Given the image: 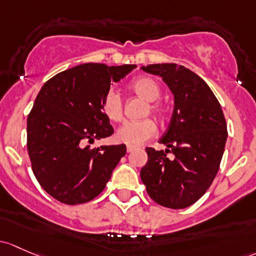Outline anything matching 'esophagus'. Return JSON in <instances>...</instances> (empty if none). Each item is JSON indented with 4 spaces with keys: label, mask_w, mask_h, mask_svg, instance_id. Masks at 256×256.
Segmentation results:
<instances>
[{
    "label": "esophagus",
    "mask_w": 256,
    "mask_h": 256,
    "mask_svg": "<svg viewBox=\"0 0 256 256\" xmlns=\"http://www.w3.org/2000/svg\"><path fill=\"white\" fill-rule=\"evenodd\" d=\"M136 150V147H134V146H128L126 147V150H128V153H131V152H134V150Z\"/></svg>",
    "instance_id": "34e87169"
}]
</instances>
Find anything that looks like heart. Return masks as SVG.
<instances>
[{
    "instance_id": "obj_1",
    "label": "heart",
    "mask_w": 256,
    "mask_h": 256,
    "mask_svg": "<svg viewBox=\"0 0 256 256\" xmlns=\"http://www.w3.org/2000/svg\"><path fill=\"white\" fill-rule=\"evenodd\" d=\"M130 87L137 96H142L147 102H156L160 96V86L150 77H140L131 83ZM102 109L109 120L120 121L122 119V99H121L120 93L110 90L104 96ZM150 109L157 112L158 106H150ZM156 134H157V125L150 119L126 121L118 128L115 138L120 144H128V146H140L154 137Z\"/></svg>"
}]
</instances>
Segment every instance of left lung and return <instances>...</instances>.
Masks as SVG:
<instances>
[{"instance_id": "1", "label": "left lung", "mask_w": 256, "mask_h": 256, "mask_svg": "<svg viewBox=\"0 0 256 256\" xmlns=\"http://www.w3.org/2000/svg\"><path fill=\"white\" fill-rule=\"evenodd\" d=\"M141 68L162 77L173 94L174 108L160 140L166 150L147 147L148 160L140 176L153 201L168 208H185L206 192L218 172L228 136L224 115L205 80L189 68L176 64ZM169 152L172 158L166 157Z\"/></svg>"}]
</instances>
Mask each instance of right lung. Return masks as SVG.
<instances>
[{
    "label": "right lung",
    "instance_id": "1",
    "mask_svg": "<svg viewBox=\"0 0 256 256\" xmlns=\"http://www.w3.org/2000/svg\"><path fill=\"white\" fill-rule=\"evenodd\" d=\"M136 64H83L60 72L42 86L26 120V147L42 189L67 205L93 200L126 154L125 144L90 150L87 142L112 135L102 109L112 82Z\"/></svg>",
    "mask_w": 256,
    "mask_h": 256
}]
</instances>
